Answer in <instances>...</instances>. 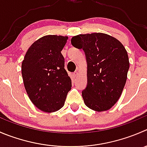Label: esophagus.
Returning <instances> with one entry per match:
<instances>
[{"instance_id":"obj_1","label":"esophagus","mask_w":147,"mask_h":147,"mask_svg":"<svg viewBox=\"0 0 147 147\" xmlns=\"http://www.w3.org/2000/svg\"><path fill=\"white\" fill-rule=\"evenodd\" d=\"M78 71H75V72H73V73H72V77H73L74 78H75L77 76H78Z\"/></svg>"}]
</instances>
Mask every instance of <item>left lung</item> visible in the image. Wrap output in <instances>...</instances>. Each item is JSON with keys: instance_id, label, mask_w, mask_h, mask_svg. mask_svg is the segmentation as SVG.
Instances as JSON below:
<instances>
[{"instance_id": "left-lung-1", "label": "left lung", "mask_w": 147, "mask_h": 147, "mask_svg": "<svg viewBox=\"0 0 147 147\" xmlns=\"http://www.w3.org/2000/svg\"><path fill=\"white\" fill-rule=\"evenodd\" d=\"M71 43L82 49L88 65V83L82 91L85 104L95 111L109 110L120 98L127 79L129 61L123 45L102 33L80 34Z\"/></svg>"}]
</instances>
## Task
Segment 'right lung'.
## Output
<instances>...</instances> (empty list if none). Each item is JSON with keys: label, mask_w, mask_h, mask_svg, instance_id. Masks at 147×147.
Masks as SVG:
<instances>
[{"label": "right lung", "mask_w": 147, "mask_h": 147, "mask_svg": "<svg viewBox=\"0 0 147 147\" xmlns=\"http://www.w3.org/2000/svg\"><path fill=\"white\" fill-rule=\"evenodd\" d=\"M67 37L48 35L36 41L21 65L24 87L30 100L41 111L55 112L63 107L72 81L61 53Z\"/></svg>", "instance_id": "obj_1"}]
</instances>
